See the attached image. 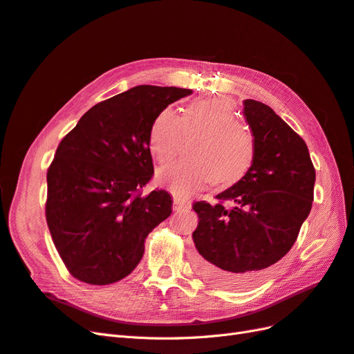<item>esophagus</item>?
I'll list each match as a JSON object with an SVG mask.
<instances>
[{
  "instance_id": "1",
  "label": "esophagus",
  "mask_w": 354,
  "mask_h": 354,
  "mask_svg": "<svg viewBox=\"0 0 354 354\" xmlns=\"http://www.w3.org/2000/svg\"><path fill=\"white\" fill-rule=\"evenodd\" d=\"M173 207H174V209H177V212H180V209H186V208H189L190 207V203L189 201H186V199H181V198H174L173 199Z\"/></svg>"
}]
</instances>
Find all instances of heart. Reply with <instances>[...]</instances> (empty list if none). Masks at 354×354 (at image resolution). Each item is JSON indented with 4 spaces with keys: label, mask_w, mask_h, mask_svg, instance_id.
<instances>
[{
    "label": "heart",
    "mask_w": 354,
    "mask_h": 354,
    "mask_svg": "<svg viewBox=\"0 0 354 354\" xmlns=\"http://www.w3.org/2000/svg\"><path fill=\"white\" fill-rule=\"evenodd\" d=\"M183 131L204 136L190 149L194 158L174 160L158 171V183L173 194L192 195L213 181L222 187L232 186L252 168L254 140L227 101H194L181 118L171 107L162 110L149 132V149L158 162L164 164L177 153Z\"/></svg>",
    "instance_id": "heart-1"
}]
</instances>
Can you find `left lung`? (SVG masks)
<instances>
[{"instance_id": "obj_1", "label": "left lung", "mask_w": 354, "mask_h": 354, "mask_svg": "<svg viewBox=\"0 0 354 354\" xmlns=\"http://www.w3.org/2000/svg\"><path fill=\"white\" fill-rule=\"evenodd\" d=\"M244 118L254 140L252 168L217 204H194L196 268L225 289L250 288L290 250L316 183L307 145L270 106L245 100Z\"/></svg>"}]
</instances>
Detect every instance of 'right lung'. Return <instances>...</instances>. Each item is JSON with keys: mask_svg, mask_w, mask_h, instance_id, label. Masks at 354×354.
Returning <instances> with one entry per match:
<instances>
[{"mask_svg": "<svg viewBox=\"0 0 354 354\" xmlns=\"http://www.w3.org/2000/svg\"><path fill=\"white\" fill-rule=\"evenodd\" d=\"M192 93L140 84L86 111L47 171L46 218L75 279L110 284L129 275L147 235L173 213L167 190L141 195L153 176L149 132L158 114Z\"/></svg>", "mask_w": 354, "mask_h": 354, "instance_id": "1", "label": "right lung"}]
</instances>
